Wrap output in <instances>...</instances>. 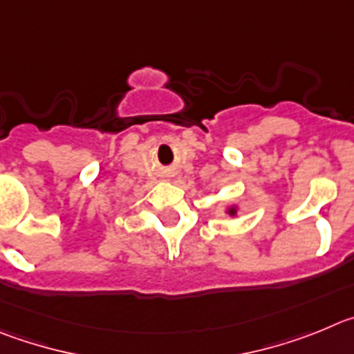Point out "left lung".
Instances as JSON below:
<instances>
[{
	"label": "left lung",
	"mask_w": 354,
	"mask_h": 354,
	"mask_svg": "<svg viewBox=\"0 0 354 354\" xmlns=\"http://www.w3.org/2000/svg\"><path fill=\"white\" fill-rule=\"evenodd\" d=\"M238 212H240V208H238V205H229V206H225V213H227L229 216H236Z\"/></svg>",
	"instance_id": "1"
}]
</instances>
